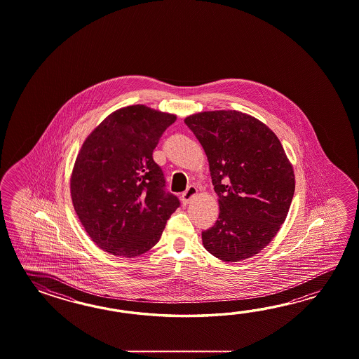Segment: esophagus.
Returning a JSON list of instances; mask_svg holds the SVG:
<instances>
[{"instance_id":"1","label":"esophagus","mask_w":359,"mask_h":359,"mask_svg":"<svg viewBox=\"0 0 359 359\" xmlns=\"http://www.w3.org/2000/svg\"><path fill=\"white\" fill-rule=\"evenodd\" d=\"M196 194H198V189L195 187V186H189L187 187V190L183 192L182 195H181V200H182V204H189L192 198L196 196Z\"/></svg>"}]
</instances>
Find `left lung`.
<instances>
[{
    "instance_id": "1",
    "label": "left lung",
    "mask_w": 359,
    "mask_h": 359,
    "mask_svg": "<svg viewBox=\"0 0 359 359\" xmlns=\"http://www.w3.org/2000/svg\"><path fill=\"white\" fill-rule=\"evenodd\" d=\"M184 123L205 151L219 203L203 245L224 262L250 258L272 241L290 209L295 177L283 145L266 124L236 110L204 111Z\"/></svg>"
}]
</instances>
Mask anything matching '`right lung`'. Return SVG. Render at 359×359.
<instances>
[{"mask_svg": "<svg viewBox=\"0 0 359 359\" xmlns=\"http://www.w3.org/2000/svg\"><path fill=\"white\" fill-rule=\"evenodd\" d=\"M175 122L176 115L132 105L109 115L86 138L70 192L79 221L102 250L126 258L150 250L181 205L165 191V177L153 159Z\"/></svg>", "mask_w": 359, "mask_h": 359, "instance_id": "1", "label": "right lung"}]
</instances>
